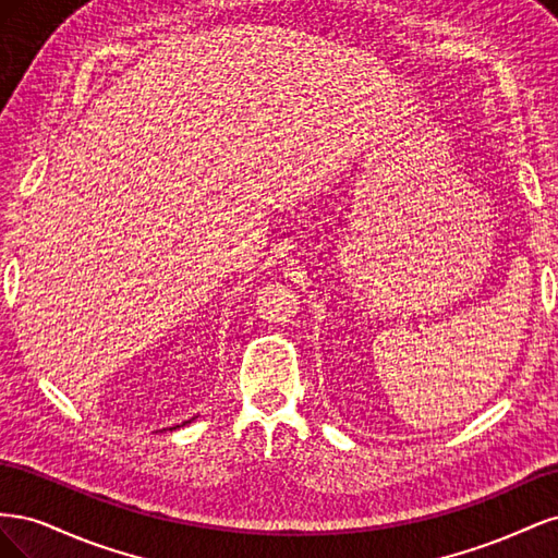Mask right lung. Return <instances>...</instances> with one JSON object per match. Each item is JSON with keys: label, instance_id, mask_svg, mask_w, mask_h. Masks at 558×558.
<instances>
[{"label": "right lung", "instance_id": "1", "mask_svg": "<svg viewBox=\"0 0 558 558\" xmlns=\"http://www.w3.org/2000/svg\"><path fill=\"white\" fill-rule=\"evenodd\" d=\"M193 418H195V416H193ZM193 418H189V421H183V424H181V426H185V424H191V421H193ZM174 428H179V426H174ZM174 428H170V430H174Z\"/></svg>", "mask_w": 558, "mask_h": 558}]
</instances>
